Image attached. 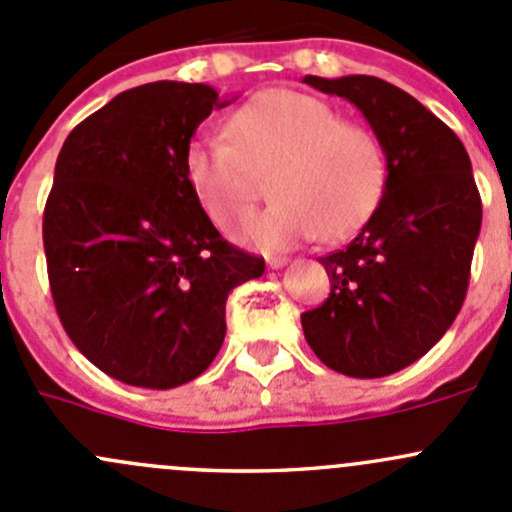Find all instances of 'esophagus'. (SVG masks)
<instances>
[{"mask_svg": "<svg viewBox=\"0 0 512 512\" xmlns=\"http://www.w3.org/2000/svg\"><path fill=\"white\" fill-rule=\"evenodd\" d=\"M287 257H270V260H267V267H270V270H280V267H285L287 265Z\"/></svg>", "mask_w": 512, "mask_h": 512, "instance_id": "1", "label": "esophagus"}]
</instances>
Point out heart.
<instances>
[{
    "instance_id": "obj_1",
    "label": "heart",
    "mask_w": 512,
    "mask_h": 512,
    "mask_svg": "<svg viewBox=\"0 0 512 512\" xmlns=\"http://www.w3.org/2000/svg\"><path fill=\"white\" fill-rule=\"evenodd\" d=\"M227 138H195L185 151V180L205 218L227 230L250 205L257 178L270 175L275 203L252 215L237 240L265 252L347 237L379 205L386 153L332 103L292 89H270L237 108Z\"/></svg>"
}]
</instances>
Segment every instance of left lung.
I'll list each match as a JSON object with an SVG mask.
<instances>
[{
  "label": "left lung",
  "mask_w": 512,
  "mask_h": 512,
  "mask_svg": "<svg viewBox=\"0 0 512 512\" xmlns=\"http://www.w3.org/2000/svg\"><path fill=\"white\" fill-rule=\"evenodd\" d=\"M304 84L354 103L386 153L371 218L344 250L319 257L332 292L302 314L304 339L329 369L379 379L421 359L461 312L483 218L471 158L441 118L389 81Z\"/></svg>",
  "instance_id": "obj_1"
}]
</instances>
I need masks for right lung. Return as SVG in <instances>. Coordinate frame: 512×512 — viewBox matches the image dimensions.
<instances>
[{"label":"right lung","instance_id":"right-lung-1","mask_svg":"<svg viewBox=\"0 0 512 512\" xmlns=\"http://www.w3.org/2000/svg\"><path fill=\"white\" fill-rule=\"evenodd\" d=\"M213 86L123 91L61 146L44 208L51 297L71 342L103 374L175 389L213 364L227 294L265 260L223 240L185 180V151L223 108Z\"/></svg>","mask_w":512,"mask_h":512}]
</instances>
